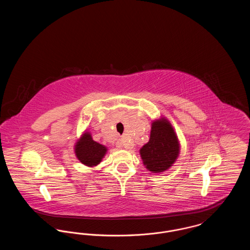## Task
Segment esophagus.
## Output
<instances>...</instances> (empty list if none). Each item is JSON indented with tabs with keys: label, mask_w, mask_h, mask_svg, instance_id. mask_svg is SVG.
Listing matches in <instances>:
<instances>
[{
	"label": "esophagus",
	"mask_w": 250,
	"mask_h": 250,
	"mask_svg": "<svg viewBox=\"0 0 250 250\" xmlns=\"http://www.w3.org/2000/svg\"><path fill=\"white\" fill-rule=\"evenodd\" d=\"M116 145L118 148H126V149H130L132 147L130 143H126L124 139H120L119 141L116 143Z\"/></svg>",
	"instance_id": "esophagus-1"
}]
</instances>
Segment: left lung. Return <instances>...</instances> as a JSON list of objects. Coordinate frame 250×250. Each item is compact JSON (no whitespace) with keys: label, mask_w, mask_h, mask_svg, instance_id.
Returning a JSON list of instances; mask_svg holds the SVG:
<instances>
[{"label":"left lung","mask_w":250,"mask_h":250,"mask_svg":"<svg viewBox=\"0 0 250 250\" xmlns=\"http://www.w3.org/2000/svg\"><path fill=\"white\" fill-rule=\"evenodd\" d=\"M180 153L178 138L164 117L152 123L149 142L140 150L143 164L153 173L163 172L176 161Z\"/></svg>","instance_id":"1"}]
</instances>
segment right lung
Masks as SVG:
<instances>
[{
    "instance_id": "1",
    "label": "right lung",
    "mask_w": 250,
    "mask_h": 250,
    "mask_svg": "<svg viewBox=\"0 0 250 250\" xmlns=\"http://www.w3.org/2000/svg\"><path fill=\"white\" fill-rule=\"evenodd\" d=\"M107 151V147L95 142L89 132H85L75 145L76 156L85 166L98 165Z\"/></svg>"
}]
</instances>
